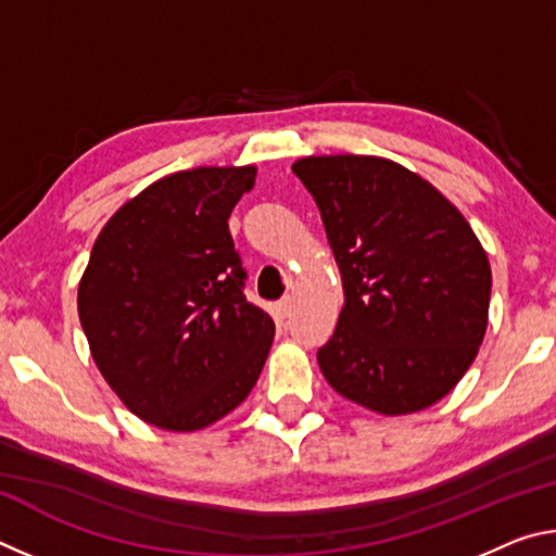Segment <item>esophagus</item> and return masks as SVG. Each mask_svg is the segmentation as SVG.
I'll return each instance as SVG.
<instances>
[{
    "instance_id": "34e87169",
    "label": "esophagus",
    "mask_w": 556,
    "mask_h": 556,
    "mask_svg": "<svg viewBox=\"0 0 556 556\" xmlns=\"http://www.w3.org/2000/svg\"><path fill=\"white\" fill-rule=\"evenodd\" d=\"M291 306H294V301H291V296H285V299H279L277 312H279L281 316H289V314H291Z\"/></svg>"
}]
</instances>
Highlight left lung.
<instances>
[{
    "label": "left lung",
    "instance_id": "8db88e82",
    "mask_svg": "<svg viewBox=\"0 0 556 556\" xmlns=\"http://www.w3.org/2000/svg\"><path fill=\"white\" fill-rule=\"evenodd\" d=\"M291 172L321 211L343 281L318 351L324 378L384 417L437 404L485 338L493 275L481 240L444 193L390 159L304 156Z\"/></svg>",
    "mask_w": 556,
    "mask_h": 556
}]
</instances>
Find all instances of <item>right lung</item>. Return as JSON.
Returning <instances> with one entry per match:
<instances>
[{
  "mask_svg": "<svg viewBox=\"0 0 556 556\" xmlns=\"http://www.w3.org/2000/svg\"><path fill=\"white\" fill-rule=\"evenodd\" d=\"M257 166L176 172L129 199L100 230L78 285L90 355L147 425L199 431L255 388L275 321L242 294L228 230Z\"/></svg>",
  "mask_w": 556,
  "mask_h": 556,
  "instance_id": "obj_1",
  "label": "right lung"
}]
</instances>
